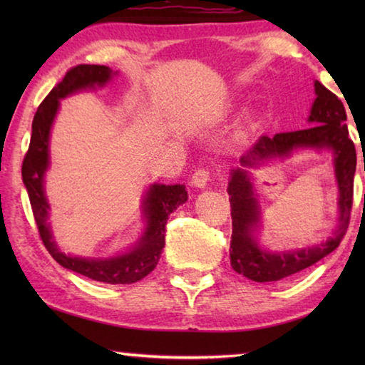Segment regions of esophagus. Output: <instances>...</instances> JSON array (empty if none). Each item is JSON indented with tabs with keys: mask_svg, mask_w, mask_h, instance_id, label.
Segmentation results:
<instances>
[{
	"mask_svg": "<svg viewBox=\"0 0 365 365\" xmlns=\"http://www.w3.org/2000/svg\"><path fill=\"white\" fill-rule=\"evenodd\" d=\"M209 180V170L206 169H197L193 177H191V183L195 185L197 188H205Z\"/></svg>",
	"mask_w": 365,
	"mask_h": 365,
	"instance_id": "obj_1",
	"label": "esophagus"
}]
</instances>
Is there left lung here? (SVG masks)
Segmentation results:
<instances>
[{
    "mask_svg": "<svg viewBox=\"0 0 365 365\" xmlns=\"http://www.w3.org/2000/svg\"><path fill=\"white\" fill-rule=\"evenodd\" d=\"M314 86L317 98L312 104L309 122H314L316 125L304 130L277 133L272 138L264 135L259 138L252 151L240 159V163L245 168L248 165L251 168L257 164V160L288 156L296 148H330L335 154V175L339 190V225L331 238L312 248L285 252H267L261 250L252 237V230L259 222V211L251 191L248 172L243 169L232 170L230 183L227 188L232 207L230 264L235 272L250 280L261 283L279 282L299 274L335 251L348 230L354 196L356 148L344 123L346 110L341 100H338V96L327 90L320 82H316Z\"/></svg>",
    "mask_w": 365,
    "mask_h": 365,
    "instance_id": "1",
    "label": "left lung"
}]
</instances>
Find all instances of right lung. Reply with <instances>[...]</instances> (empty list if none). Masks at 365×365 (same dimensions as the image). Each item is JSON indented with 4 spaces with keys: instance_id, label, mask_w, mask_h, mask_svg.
Listing matches in <instances>:
<instances>
[{
    "instance_id": "add662e5",
    "label": "right lung",
    "mask_w": 365,
    "mask_h": 365,
    "mask_svg": "<svg viewBox=\"0 0 365 365\" xmlns=\"http://www.w3.org/2000/svg\"><path fill=\"white\" fill-rule=\"evenodd\" d=\"M113 76V71L106 66L80 64L66 72L64 78L49 91L36 109L32 122V137L22 163V180L26 185L30 206L38 227L43 245L54 261L63 267L88 277L91 280L110 283V285H128L135 283L154 270L160 252L165 245V224L169 215L188 200L183 185H153L145 197L143 211L148 219V227L137 246L125 255L110 259H82L66 256L61 252L51 238V232L46 224L48 201L43 191V177L48 169V140L54 115L58 113L59 100L82 88L95 85H104Z\"/></svg>"
}]
</instances>
